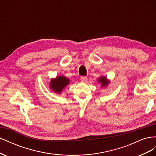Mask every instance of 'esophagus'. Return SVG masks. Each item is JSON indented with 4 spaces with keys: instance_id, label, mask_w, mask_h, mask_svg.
Here are the masks:
<instances>
[{
    "instance_id": "34e87169",
    "label": "esophagus",
    "mask_w": 156,
    "mask_h": 156,
    "mask_svg": "<svg viewBox=\"0 0 156 156\" xmlns=\"http://www.w3.org/2000/svg\"><path fill=\"white\" fill-rule=\"evenodd\" d=\"M88 80V78L87 77H81V81H83V82H85V81H87Z\"/></svg>"
}]
</instances>
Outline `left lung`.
Segmentation results:
<instances>
[{
  "mask_svg": "<svg viewBox=\"0 0 156 156\" xmlns=\"http://www.w3.org/2000/svg\"><path fill=\"white\" fill-rule=\"evenodd\" d=\"M98 81L99 83H101V87H107L108 85V81L107 79L105 77H102V76L100 77V78L98 79Z\"/></svg>",
  "mask_w": 156,
  "mask_h": 156,
  "instance_id": "1",
  "label": "left lung"
}]
</instances>
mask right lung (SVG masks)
<instances>
[{
    "label": "right lung",
    "mask_w": 156,
    "mask_h": 156,
    "mask_svg": "<svg viewBox=\"0 0 156 156\" xmlns=\"http://www.w3.org/2000/svg\"><path fill=\"white\" fill-rule=\"evenodd\" d=\"M69 82V79L65 76H58L55 79H51L49 86L52 90L60 94Z\"/></svg>",
    "instance_id": "1"
}]
</instances>
